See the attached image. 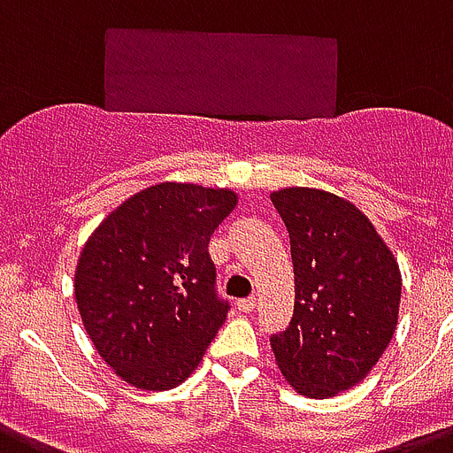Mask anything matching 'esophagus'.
Segmentation results:
<instances>
[{"instance_id": "34e87169", "label": "esophagus", "mask_w": 453, "mask_h": 453, "mask_svg": "<svg viewBox=\"0 0 453 453\" xmlns=\"http://www.w3.org/2000/svg\"><path fill=\"white\" fill-rule=\"evenodd\" d=\"M257 306V297H249V299H239L237 302V309L242 311V313H250V311L256 309Z\"/></svg>"}]
</instances>
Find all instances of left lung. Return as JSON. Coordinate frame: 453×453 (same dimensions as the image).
Segmentation results:
<instances>
[{
    "mask_svg": "<svg viewBox=\"0 0 453 453\" xmlns=\"http://www.w3.org/2000/svg\"><path fill=\"white\" fill-rule=\"evenodd\" d=\"M290 234L295 315L272 338L292 389L332 398L366 378L398 325L401 269L362 209L336 193L290 186L272 193Z\"/></svg>",
    "mask_w": 453,
    "mask_h": 453,
    "instance_id": "8db88e82",
    "label": "left lung"
}]
</instances>
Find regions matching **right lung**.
I'll return each mask as SVG.
<instances>
[{"instance_id": "obj_1", "label": "right lung", "mask_w": 453, "mask_h": 453, "mask_svg": "<svg viewBox=\"0 0 453 453\" xmlns=\"http://www.w3.org/2000/svg\"><path fill=\"white\" fill-rule=\"evenodd\" d=\"M237 207L233 188L161 181L112 209L75 265V302L91 343L142 391L181 385L227 318L209 237Z\"/></svg>"}]
</instances>
